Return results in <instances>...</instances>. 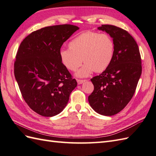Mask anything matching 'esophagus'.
<instances>
[{
    "mask_svg": "<svg viewBox=\"0 0 156 156\" xmlns=\"http://www.w3.org/2000/svg\"><path fill=\"white\" fill-rule=\"evenodd\" d=\"M77 83L79 84H81L83 83L86 81V79H77Z\"/></svg>",
    "mask_w": 156,
    "mask_h": 156,
    "instance_id": "1",
    "label": "esophagus"
}]
</instances>
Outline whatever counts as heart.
Instances as JSON below:
<instances>
[{
    "instance_id": "b5f03b06",
    "label": "heart",
    "mask_w": 156,
    "mask_h": 156,
    "mask_svg": "<svg viewBox=\"0 0 156 156\" xmlns=\"http://www.w3.org/2000/svg\"><path fill=\"white\" fill-rule=\"evenodd\" d=\"M69 49L59 52L61 61L68 70L75 72L83 61L85 63L77 73L84 77L94 71L100 73L108 67L112 61L115 44L109 34L87 31L79 34L69 43Z\"/></svg>"
}]
</instances>
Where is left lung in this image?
<instances>
[{
    "mask_svg": "<svg viewBox=\"0 0 156 156\" xmlns=\"http://www.w3.org/2000/svg\"><path fill=\"white\" fill-rule=\"evenodd\" d=\"M98 29L113 38L115 50L108 67L91 79L94 89L88 100L97 113L112 116L133 98L142 71L141 58L136 41L127 30L111 25H102Z\"/></svg>",
    "mask_w": 156,
    "mask_h": 156,
    "instance_id": "8db88e82",
    "label": "left lung"
}]
</instances>
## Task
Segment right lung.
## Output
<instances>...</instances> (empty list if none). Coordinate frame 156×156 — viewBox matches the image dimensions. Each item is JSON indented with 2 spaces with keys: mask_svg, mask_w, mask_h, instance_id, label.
I'll use <instances>...</instances> for the list:
<instances>
[{
  "mask_svg": "<svg viewBox=\"0 0 156 156\" xmlns=\"http://www.w3.org/2000/svg\"><path fill=\"white\" fill-rule=\"evenodd\" d=\"M75 25L46 27L29 34L20 43L14 63V73L23 98L34 112L52 117L67 105L77 85L62 63L59 52Z\"/></svg>",
  "mask_w": 156,
  "mask_h": 156,
  "instance_id": "add662e5",
  "label": "right lung"
}]
</instances>
